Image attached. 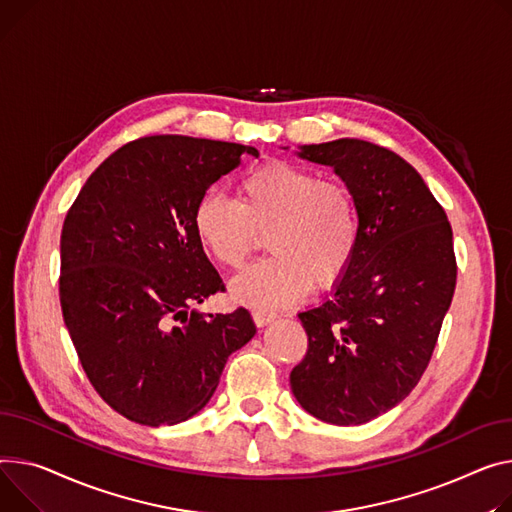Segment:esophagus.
Instances as JSON below:
<instances>
[{"mask_svg": "<svg viewBox=\"0 0 512 512\" xmlns=\"http://www.w3.org/2000/svg\"><path fill=\"white\" fill-rule=\"evenodd\" d=\"M276 317H278V315L271 313V311H261V309H255V311H253V321H255L257 327H263V325L271 323Z\"/></svg>", "mask_w": 512, "mask_h": 512, "instance_id": "34e87169", "label": "esophagus"}]
</instances>
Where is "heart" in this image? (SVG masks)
Listing matches in <instances>:
<instances>
[{
	"label": "heart",
	"instance_id": "b5f03b06",
	"mask_svg": "<svg viewBox=\"0 0 512 512\" xmlns=\"http://www.w3.org/2000/svg\"><path fill=\"white\" fill-rule=\"evenodd\" d=\"M201 247L238 269L267 234L269 259L232 280L236 302L269 311L290 306L311 286L342 278L358 249L360 218L350 189L311 168L274 160L238 181V199L210 191L193 212Z\"/></svg>",
	"mask_w": 512,
	"mask_h": 512
}]
</instances>
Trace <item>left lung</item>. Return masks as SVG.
Segmentation results:
<instances>
[{
    "instance_id": "obj_1",
    "label": "left lung",
    "mask_w": 512,
    "mask_h": 512,
    "mask_svg": "<svg viewBox=\"0 0 512 512\" xmlns=\"http://www.w3.org/2000/svg\"><path fill=\"white\" fill-rule=\"evenodd\" d=\"M298 156L333 166L346 183L360 241L331 296L298 313L309 348L290 387L311 416L358 426L422 379L457 284L453 230L418 170L387 148L344 138Z\"/></svg>"
}]
</instances>
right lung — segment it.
Instances as JSON below:
<instances>
[{
  "mask_svg": "<svg viewBox=\"0 0 512 512\" xmlns=\"http://www.w3.org/2000/svg\"><path fill=\"white\" fill-rule=\"evenodd\" d=\"M253 146L148 135L84 183L61 230L59 300L96 393L144 426L206 405L232 352L255 335L247 309L191 311L224 292L193 230L197 201Z\"/></svg>",
  "mask_w": 512,
  "mask_h": 512,
  "instance_id": "right-lung-1",
  "label": "right lung"
}]
</instances>
